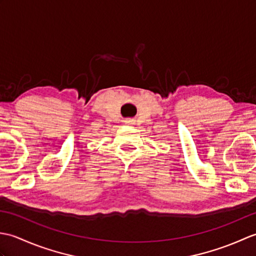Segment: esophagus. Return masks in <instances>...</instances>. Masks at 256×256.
I'll return each instance as SVG.
<instances>
[{
	"mask_svg": "<svg viewBox=\"0 0 256 256\" xmlns=\"http://www.w3.org/2000/svg\"><path fill=\"white\" fill-rule=\"evenodd\" d=\"M130 122H132V121H130V120H128V121H126V123H130Z\"/></svg>",
	"mask_w": 256,
	"mask_h": 256,
	"instance_id": "esophagus-1",
	"label": "esophagus"
}]
</instances>
